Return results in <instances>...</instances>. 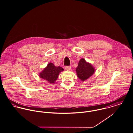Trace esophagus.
<instances>
[{"label":"esophagus","mask_w":133,"mask_h":133,"mask_svg":"<svg viewBox=\"0 0 133 133\" xmlns=\"http://www.w3.org/2000/svg\"><path fill=\"white\" fill-rule=\"evenodd\" d=\"M64 68H65V69L66 70L69 71V70H70L71 69V66H65Z\"/></svg>","instance_id":"obj_1"}]
</instances>
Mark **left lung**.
I'll use <instances>...</instances> for the list:
<instances>
[{"label": "left lung", "mask_w": 133, "mask_h": 133, "mask_svg": "<svg viewBox=\"0 0 133 133\" xmlns=\"http://www.w3.org/2000/svg\"><path fill=\"white\" fill-rule=\"evenodd\" d=\"M95 71L96 69L94 66L82 58L79 61L76 72L78 78L81 81H84L92 76Z\"/></svg>", "instance_id": "left-lung-1"}]
</instances>
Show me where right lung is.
Segmentation results:
<instances>
[{
	"label": "right lung",
	"mask_w": 133,
	"mask_h": 133,
	"mask_svg": "<svg viewBox=\"0 0 133 133\" xmlns=\"http://www.w3.org/2000/svg\"><path fill=\"white\" fill-rule=\"evenodd\" d=\"M64 71L61 66H56L52 62H50L43 70L39 73L40 78L46 80L49 83H55L60 72Z\"/></svg>",
	"instance_id": "right-lung-1"
}]
</instances>
